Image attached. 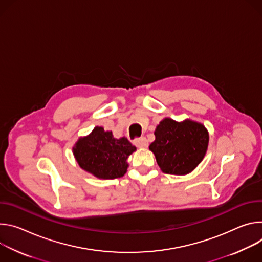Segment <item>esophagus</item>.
Instances as JSON below:
<instances>
[{
	"label": "esophagus",
	"mask_w": 262,
	"mask_h": 262,
	"mask_svg": "<svg viewBox=\"0 0 262 262\" xmlns=\"http://www.w3.org/2000/svg\"><path fill=\"white\" fill-rule=\"evenodd\" d=\"M134 143H135V146H136L137 148H147V147L149 146V142H148V140H147L146 137L137 138Z\"/></svg>",
	"instance_id": "obj_1"
}]
</instances>
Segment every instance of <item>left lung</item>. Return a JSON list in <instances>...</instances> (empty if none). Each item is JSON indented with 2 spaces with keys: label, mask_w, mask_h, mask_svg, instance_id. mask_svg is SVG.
Returning a JSON list of instances; mask_svg holds the SVG:
<instances>
[{
  "label": "left lung",
  "mask_w": 262,
  "mask_h": 262,
  "mask_svg": "<svg viewBox=\"0 0 262 262\" xmlns=\"http://www.w3.org/2000/svg\"><path fill=\"white\" fill-rule=\"evenodd\" d=\"M155 140L150 151L160 169L169 175L184 176L191 172L204 158L209 143L205 126L189 119L183 122L164 118L155 129Z\"/></svg>",
  "instance_id": "left-lung-1"
}]
</instances>
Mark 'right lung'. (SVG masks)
Wrapping results in <instances>:
<instances>
[{"label":"right lung","mask_w":262,"mask_h":262,"mask_svg":"<svg viewBox=\"0 0 262 262\" xmlns=\"http://www.w3.org/2000/svg\"><path fill=\"white\" fill-rule=\"evenodd\" d=\"M135 151L127 137L115 138L112 131L99 126L89 135L79 137L73 147L79 166L99 179L123 177L129 166L127 159Z\"/></svg>","instance_id":"obj_1"}]
</instances>
